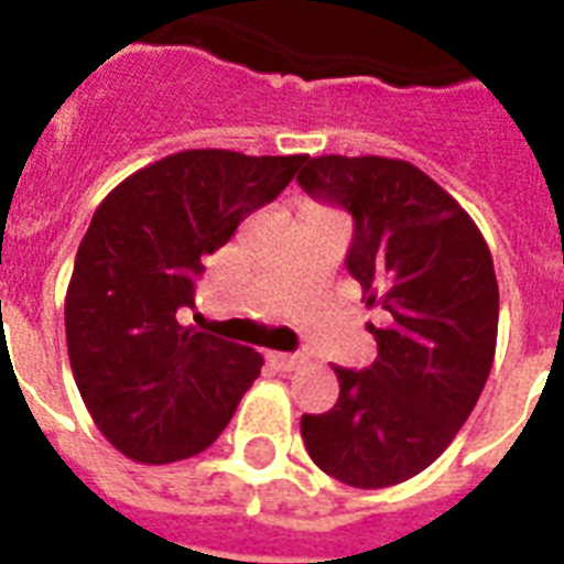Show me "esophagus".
I'll use <instances>...</instances> for the list:
<instances>
[{
    "label": "esophagus",
    "mask_w": 564,
    "mask_h": 564,
    "mask_svg": "<svg viewBox=\"0 0 564 564\" xmlns=\"http://www.w3.org/2000/svg\"><path fill=\"white\" fill-rule=\"evenodd\" d=\"M272 362L281 371H295L304 362V357L301 354H272Z\"/></svg>",
    "instance_id": "34e87169"
}]
</instances>
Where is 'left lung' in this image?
<instances>
[{"instance_id":"8db88e82","label":"left lung","mask_w":564,"mask_h":564,"mask_svg":"<svg viewBox=\"0 0 564 564\" xmlns=\"http://www.w3.org/2000/svg\"><path fill=\"white\" fill-rule=\"evenodd\" d=\"M316 202L351 213L345 265L386 313L377 360L336 369L339 398L301 415L310 459L354 489L424 471L471 415L498 343V278L480 228L419 166L392 158H307Z\"/></svg>"}]
</instances>
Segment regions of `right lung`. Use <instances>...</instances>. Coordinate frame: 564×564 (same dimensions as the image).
<instances>
[{"instance_id":"1","label":"right lung","mask_w":564,"mask_h":564,"mask_svg":"<svg viewBox=\"0 0 564 564\" xmlns=\"http://www.w3.org/2000/svg\"><path fill=\"white\" fill-rule=\"evenodd\" d=\"M304 161L189 149L134 172L93 213L66 290V348L96 427L137 463L202 454L260 375V354L181 316L195 307L202 257Z\"/></svg>"}]
</instances>
